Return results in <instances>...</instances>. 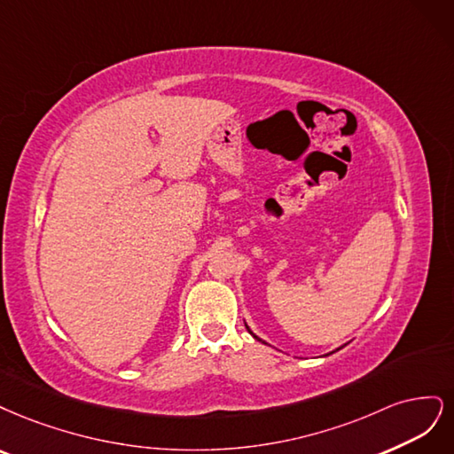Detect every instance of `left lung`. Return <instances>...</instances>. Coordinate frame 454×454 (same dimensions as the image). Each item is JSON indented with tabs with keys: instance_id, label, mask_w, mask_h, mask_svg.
<instances>
[{
	"instance_id": "8db88e82",
	"label": "left lung",
	"mask_w": 454,
	"mask_h": 454,
	"mask_svg": "<svg viewBox=\"0 0 454 454\" xmlns=\"http://www.w3.org/2000/svg\"><path fill=\"white\" fill-rule=\"evenodd\" d=\"M248 332H251V330H248ZM251 333H253V332H251ZM253 335H254V333H253ZM254 338H256V335H254ZM256 340H258V338H256ZM258 341H262V340H258ZM262 343H264V341H262Z\"/></svg>"
}]
</instances>
